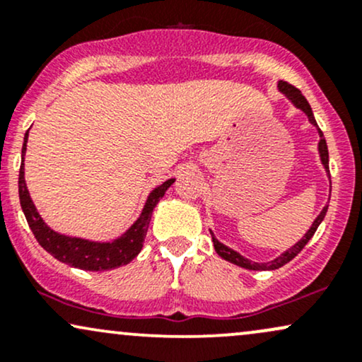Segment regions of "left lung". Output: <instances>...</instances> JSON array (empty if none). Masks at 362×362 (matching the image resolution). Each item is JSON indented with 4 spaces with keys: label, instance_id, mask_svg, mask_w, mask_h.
I'll list each match as a JSON object with an SVG mask.
<instances>
[{
    "label": "left lung",
    "instance_id": "left-lung-1",
    "mask_svg": "<svg viewBox=\"0 0 362 362\" xmlns=\"http://www.w3.org/2000/svg\"><path fill=\"white\" fill-rule=\"evenodd\" d=\"M277 90H279L281 93L284 95V97L288 98V100L293 103V105L296 107L298 110H301L303 114H305L306 117H308V122L311 124V126L317 129V132H318V136H320V141H318L320 161H322V165H323V168H325V173H327L328 180H330V170H328V148H327V141H325V138H323V132L320 131L317 120H315L313 110H311L308 100H306V98L303 97V93H301L300 90L294 88L293 85H289V83H286V81L277 83ZM330 187H332V184H330ZM328 202H330V197H328ZM328 202H327L325 206H323V209L320 211V214L317 216V218H315V221L311 223L310 230L306 231L305 235H303V238L298 240V242L294 243L291 248H288V250L282 252L281 255H277L276 259H272V260H269V262H253L250 259H247V257H243L240 252H236V250H233V248H230V247H228V245H224V243L219 242V240L214 236L213 231L209 230L211 238H213V243H214V250H216V253H218L219 257H221V259L231 262V264L238 265V267L247 269V271H276V269H279V267H282V265H286V264H288V262L293 260L294 257H296L298 253H300L303 248H305V245L308 243L311 238H313L315 231H317V228L320 226V224H322L323 218H325L327 209H328Z\"/></svg>",
    "mask_w": 362,
    "mask_h": 362
}]
</instances>
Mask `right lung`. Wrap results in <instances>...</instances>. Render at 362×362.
Masks as SVG:
<instances>
[{
	"mask_svg": "<svg viewBox=\"0 0 362 362\" xmlns=\"http://www.w3.org/2000/svg\"><path fill=\"white\" fill-rule=\"evenodd\" d=\"M27 141L28 131L25 132L23 146H22V165H20L18 175V195L20 206L27 218L28 226L32 233L37 238L40 247L45 252H49L54 259H57L62 264H68L69 267L81 269V271H93L103 272L112 271V269L122 267L129 262L134 260L138 253L143 248L144 238H146L149 221H151L153 209H155L160 199L163 197L168 187L175 182V178H168L167 182L160 184L151 192L148 194L146 202H144L143 211L139 218L136 219L131 226L117 236L112 242H95V240L81 238V236H69L62 235L59 231H54L47 223L44 221L42 216L39 214L37 207L32 201L30 192L27 189L25 182V153H27Z\"/></svg>",
	"mask_w": 362,
	"mask_h": 362,
	"instance_id": "1",
	"label": "right lung"
}]
</instances>
